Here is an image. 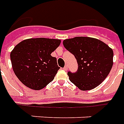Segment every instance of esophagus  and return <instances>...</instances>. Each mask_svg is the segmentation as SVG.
<instances>
[{
    "instance_id": "esophagus-1",
    "label": "esophagus",
    "mask_w": 124,
    "mask_h": 124,
    "mask_svg": "<svg viewBox=\"0 0 124 124\" xmlns=\"http://www.w3.org/2000/svg\"><path fill=\"white\" fill-rule=\"evenodd\" d=\"M63 69L65 70V71H67V70L68 69V66H67V65H65V66L63 67Z\"/></svg>"
}]
</instances>
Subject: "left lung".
Returning a JSON list of instances; mask_svg holds the SVG:
<instances>
[{
  "label": "left lung",
  "mask_w": 124,
  "mask_h": 124,
  "mask_svg": "<svg viewBox=\"0 0 124 124\" xmlns=\"http://www.w3.org/2000/svg\"><path fill=\"white\" fill-rule=\"evenodd\" d=\"M63 44L78 61V71L67 73L72 83L82 91L94 89L102 83L113 65L114 52L108 45L87 37L65 39Z\"/></svg>",
  "instance_id": "obj_1"
}]
</instances>
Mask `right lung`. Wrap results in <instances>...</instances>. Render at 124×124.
Returning <instances> with one entry per match:
<instances>
[{
  "label": "right lung",
  "instance_id": "1",
  "mask_svg": "<svg viewBox=\"0 0 124 124\" xmlns=\"http://www.w3.org/2000/svg\"><path fill=\"white\" fill-rule=\"evenodd\" d=\"M60 43L59 39H29L15 46L10 53L12 67L24 85L39 90L53 80L60 67L51 54Z\"/></svg>",
  "mask_w": 124,
  "mask_h": 124
}]
</instances>
